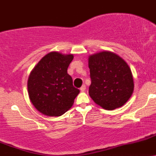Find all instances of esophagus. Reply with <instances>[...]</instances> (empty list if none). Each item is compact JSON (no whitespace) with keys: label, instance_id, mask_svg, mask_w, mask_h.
Instances as JSON below:
<instances>
[{"label":"esophagus","instance_id":"34e87169","mask_svg":"<svg viewBox=\"0 0 156 156\" xmlns=\"http://www.w3.org/2000/svg\"><path fill=\"white\" fill-rule=\"evenodd\" d=\"M80 90H81V92H84V91L86 90V86H85V85H83V86L80 87Z\"/></svg>","mask_w":156,"mask_h":156}]
</instances>
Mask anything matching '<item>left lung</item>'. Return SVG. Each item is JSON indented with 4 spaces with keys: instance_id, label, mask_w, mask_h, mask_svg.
<instances>
[{
    "instance_id": "obj_1",
    "label": "left lung",
    "mask_w": 156,
    "mask_h": 156,
    "mask_svg": "<svg viewBox=\"0 0 156 156\" xmlns=\"http://www.w3.org/2000/svg\"><path fill=\"white\" fill-rule=\"evenodd\" d=\"M91 85L89 94L97 105L106 110L124 105L134 89L132 73L118 55L102 51L89 58Z\"/></svg>"
}]
</instances>
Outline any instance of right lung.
<instances>
[{"label": "right lung", "instance_id": "obj_1", "mask_svg": "<svg viewBox=\"0 0 156 156\" xmlns=\"http://www.w3.org/2000/svg\"><path fill=\"white\" fill-rule=\"evenodd\" d=\"M73 55H46L34 67L28 80V92L35 108L48 116H61L73 105L80 90L73 85L67 68Z\"/></svg>", "mask_w": 156, "mask_h": 156}]
</instances>
